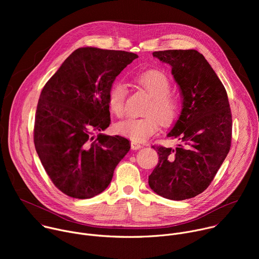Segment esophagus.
Wrapping results in <instances>:
<instances>
[{"label": "esophagus", "instance_id": "34e87169", "mask_svg": "<svg viewBox=\"0 0 259 259\" xmlns=\"http://www.w3.org/2000/svg\"><path fill=\"white\" fill-rule=\"evenodd\" d=\"M141 147H142V145H141L140 143H137V142H135V141H132V142H131V149H132V150L137 151V150H140Z\"/></svg>", "mask_w": 259, "mask_h": 259}]
</instances>
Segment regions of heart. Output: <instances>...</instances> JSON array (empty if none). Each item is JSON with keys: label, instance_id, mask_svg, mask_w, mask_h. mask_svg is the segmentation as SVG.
<instances>
[{"label": "heart", "instance_id": "1", "mask_svg": "<svg viewBox=\"0 0 259 259\" xmlns=\"http://www.w3.org/2000/svg\"><path fill=\"white\" fill-rule=\"evenodd\" d=\"M137 85L151 99L144 108L143 118H130L119 122L116 131L132 141L142 142L154 135L159 128V122L163 125L173 123L178 115V101L169 92L171 84L169 79L159 70L145 71L135 79ZM126 88L122 83H115L107 93L108 107L116 117L125 115Z\"/></svg>", "mask_w": 259, "mask_h": 259}]
</instances>
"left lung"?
I'll list each match as a JSON object with an SVG mask.
<instances>
[{"instance_id":"1","label":"left lung","mask_w":259,"mask_h":259,"mask_svg":"<svg viewBox=\"0 0 259 259\" xmlns=\"http://www.w3.org/2000/svg\"><path fill=\"white\" fill-rule=\"evenodd\" d=\"M154 57L171 66L182 109L168 137L175 149L155 146L159 163L149 176L159 196L182 201L203 193L227 158L232 141V114L225 86L197 50H165Z\"/></svg>"}]
</instances>
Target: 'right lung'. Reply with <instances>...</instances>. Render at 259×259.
I'll use <instances>...</instances> for the list:
<instances>
[{"label": "right lung", "instance_id": "right-lung-1", "mask_svg": "<svg viewBox=\"0 0 259 259\" xmlns=\"http://www.w3.org/2000/svg\"><path fill=\"white\" fill-rule=\"evenodd\" d=\"M137 54L83 47L73 51L44 86L33 142L55 187L76 199L102 193L130 150L123 136L94 132L110 124L107 93Z\"/></svg>", "mask_w": 259, "mask_h": 259}]
</instances>
